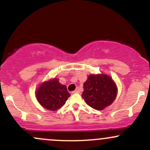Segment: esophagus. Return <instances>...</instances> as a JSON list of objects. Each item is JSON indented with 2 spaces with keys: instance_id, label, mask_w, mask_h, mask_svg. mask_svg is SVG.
Returning a JSON list of instances; mask_svg holds the SVG:
<instances>
[{
  "instance_id": "obj_1",
  "label": "esophagus",
  "mask_w": 150,
  "mask_h": 150,
  "mask_svg": "<svg viewBox=\"0 0 150 150\" xmlns=\"http://www.w3.org/2000/svg\"><path fill=\"white\" fill-rule=\"evenodd\" d=\"M72 93H73V94H75V93H80V90H79V89H75V91H73Z\"/></svg>"
}]
</instances>
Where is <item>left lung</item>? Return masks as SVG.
Segmentation results:
<instances>
[{
    "instance_id": "left-lung-1",
    "label": "left lung",
    "mask_w": 150,
    "mask_h": 150,
    "mask_svg": "<svg viewBox=\"0 0 150 150\" xmlns=\"http://www.w3.org/2000/svg\"><path fill=\"white\" fill-rule=\"evenodd\" d=\"M118 88L112 77L106 74H91L84 83L82 97L89 106L101 111L116 99Z\"/></svg>"
}]
</instances>
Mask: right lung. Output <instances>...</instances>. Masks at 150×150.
<instances>
[{"label": "right lung", "instance_id": "1", "mask_svg": "<svg viewBox=\"0 0 150 150\" xmlns=\"http://www.w3.org/2000/svg\"><path fill=\"white\" fill-rule=\"evenodd\" d=\"M35 96L42 107L56 111L65 104L70 94L66 86L60 83L58 78L54 77L42 82L36 90Z\"/></svg>", "mask_w": 150, "mask_h": 150}]
</instances>
